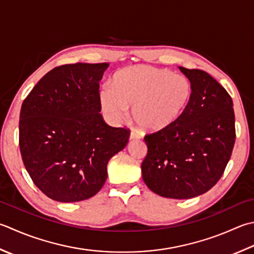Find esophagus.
I'll list each match as a JSON object with an SVG mask.
<instances>
[{
  "mask_svg": "<svg viewBox=\"0 0 254 254\" xmlns=\"http://www.w3.org/2000/svg\"><path fill=\"white\" fill-rule=\"evenodd\" d=\"M137 138H140V135H138L137 133H135V132H131L130 133V141L137 140Z\"/></svg>",
  "mask_w": 254,
  "mask_h": 254,
  "instance_id": "obj_1",
  "label": "esophagus"
}]
</instances>
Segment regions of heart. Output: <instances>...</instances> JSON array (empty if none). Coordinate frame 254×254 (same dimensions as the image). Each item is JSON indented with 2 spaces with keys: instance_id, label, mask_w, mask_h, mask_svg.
Returning a JSON list of instances; mask_svg holds the SVG:
<instances>
[{
  "instance_id": "obj_1",
  "label": "heart",
  "mask_w": 254,
  "mask_h": 254,
  "mask_svg": "<svg viewBox=\"0 0 254 254\" xmlns=\"http://www.w3.org/2000/svg\"><path fill=\"white\" fill-rule=\"evenodd\" d=\"M190 79L167 69L152 66H131L116 72L112 86L99 93L100 108L107 120L118 124L127 116L142 131L160 132L182 116L190 101Z\"/></svg>"
}]
</instances>
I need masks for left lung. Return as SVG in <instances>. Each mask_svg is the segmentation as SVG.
<instances>
[{"mask_svg":"<svg viewBox=\"0 0 254 254\" xmlns=\"http://www.w3.org/2000/svg\"><path fill=\"white\" fill-rule=\"evenodd\" d=\"M178 68L191 83L190 101L172 126L144 137L141 168L153 192L190 199L209 190L225 172L236 140L235 112L231 97L209 73Z\"/></svg>","mask_w":254,"mask_h":254,"instance_id":"1","label":"left lung"}]
</instances>
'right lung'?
<instances>
[{
    "mask_svg": "<svg viewBox=\"0 0 254 254\" xmlns=\"http://www.w3.org/2000/svg\"><path fill=\"white\" fill-rule=\"evenodd\" d=\"M109 67L71 64L54 68L23 101L19 150L39 190L61 202L81 201L101 190L111 157L130 132L103 121L99 81Z\"/></svg>",
    "mask_w": 254,
    "mask_h": 254,
    "instance_id": "right-lung-1",
    "label": "right lung"
}]
</instances>
